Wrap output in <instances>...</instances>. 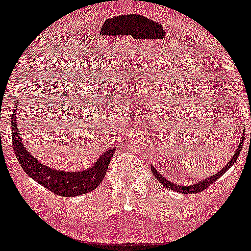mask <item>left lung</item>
Masks as SVG:
<instances>
[{
	"label": "left lung",
	"instance_id": "1",
	"mask_svg": "<svg viewBox=\"0 0 251 251\" xmlns=\"http://www.w3.org/2000/svg\"><path fill=\"white\" fill-rule=\"evenodd\" d=\"M243 144H244V133L242 135V138H241V142L238 146V149L236 150L235 154L233 155V157H231L230 160L227 162V164L225 166L224 169L220 170L218 173H216L215 175L211 176V177H208L207 179H203L202 181L199 182V183H196L194 185H190V186H182V185H177L175 183H172L170 182L169 180H166L163 176H161L158 172H157V170L154 168V166L152 165L151 166V171H152V174L155 176V178L158 180L161 184H163V186L169 188L171 190H174V191H177V192H180V193H188V194H191V193H198V192H201L202 190H205L206 188H208L211 184L214 183L216 180H218L222 175H224L231 165H233L236 160L238 159L239 157V154L241 152V150H242V147H243Z\"/></svg>",
	"mask_w": 251,
	"mask_h": 251
}]
</instances>
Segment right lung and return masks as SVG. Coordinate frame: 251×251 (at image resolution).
I'll return each mask as SVG.
<instances>
[{
	"label": "right lung",
	"instance_id": "1",
	"mask_svg": "<svg viewBox=\"0 0 251 251\" xmlns=\"http://www.w3.org/2000/svg\"><path fill=\"white\" fill-rule=\"evenodd\" d=\"M16 108L17 106L15 105L11 117L12 146L18 162L27 176H30L33 180L38 182L50 191L67 198L85 194L99 186L106 174L116 148L104 152L97 161L86 171L64 172L49 168L34 158V156L31 155L24 146L17 128Z\"/></svg>",
	"mask_w": 251,
	"mask_h": 251
}]
</instances>
